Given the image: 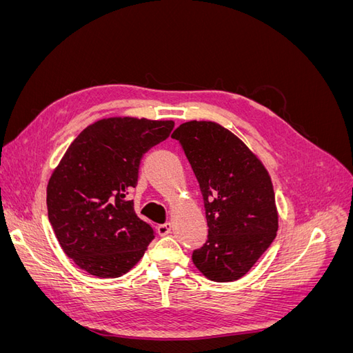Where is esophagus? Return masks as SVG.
<instances>
[{"mask_svg":"<svg viewBox=\"0 0 353 353\" xmlns=\"http://www.w3.org/2000/svg\"><path fill=\"white\" fill-rule=\"evenodd\" d=\"M170 231H172V223H170V222H166V223H160V225L157 227V232H159V236H166V234H169Z\"/></svg>","mask_w":353,"mask_h":353,"instance_id":"esophagus-1","label":"esophagus"}]
</instances>
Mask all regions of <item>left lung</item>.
<instances>
[{"mask_svg":"<svg viewBox=\"0 0 353 353\" xmlns=\"http://www.w3.org/2000/svg\"><path fill=\"white\" fill-rule=\"evenodd\" d=\"M172 138L183 145L205 201L209 236L193 252V262L212 281H236L276 236L271 176L259 157L216 122H185Z\"/></svg>","mask_w":353,"mask_h":353,"instance_id":"obj_1","label":"left lung"}]
</instances>
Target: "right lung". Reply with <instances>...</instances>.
Masks as SVG:
<instances>
[{
  "label": "right lung",
  "mask_w": 353,
  "mask_h": 353,
  "mask_svg": "<svg viewBox=\"0 0 353 353\" xmlns=\"http://www.w3.org/2000/svg\"><path fill=\"white\" fill-rule=\"evenodd\" d=\"M174 121L100 119L74 138L47 185L48 219L81 270L116 279L143 258L154 231L128 200L143 154L166 140Z\"/></svg>",
  "instance_id": "right-lung-1"
}]
</instances>
